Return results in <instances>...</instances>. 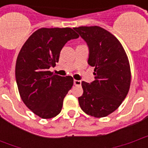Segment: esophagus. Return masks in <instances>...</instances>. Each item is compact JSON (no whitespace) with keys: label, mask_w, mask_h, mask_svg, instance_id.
I'll return each instance as SVG.
<instances>
[{"label":"esophagus","mask_w":148,"mask_h":148,"mask_svg":"<svg viewBox=\"0 0 148 148\" xmlns=\"http://www.w3.org/2000/svg\"><path fill=\"white\" fill-rule=\"evenodd\" d=\"M74 86H81L82 82L79 80H74Z\"/></svg>","instance_id":"1"}]
</instances>
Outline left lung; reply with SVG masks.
<instances>
[{"instance_id": "obj_1", "label": "left lung", "mask_w": 148, "mask_h": 148, "mask_svg": "<svg viewBox=\"0 0 148 148\" xmlns=\"http://www.w3.org/2000/svg\"><path fill=\"white\" fill-rule=\"evenodd\" d=\"M89 47L88 63L94 67L95 80L82 82L83 94L78 97L81 109L94 117H105L125 99L131 83L128 58L116 37L98 26L74 27Z\"/></svg>"}]
</instances>
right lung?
Listing matches in <instances>:
<instances>
[{
  "label": "right lung",
  "instance_id": "obj_1",
  "mask_svg": "<svg viewBox=\"0 0 148 148\" xmlns=\"http://www.w3.org/2000/svg\"><path fill=\"white\" fill-rule=\"evenodd\" d=\"M79 36L71 27H42L24 42L16 63V80L23 102L42 119L61 112L63 99L74 79L49 71L59 59L60 51L71 39Z\"/></svg>",
  "mask_w": 148,
  "mask_h": 148
}]
</instances>
